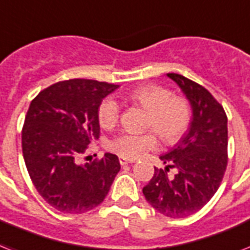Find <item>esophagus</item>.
<instances>
[{"label":"esophagus","mask_w":250,"mask_h":250,"mask_svg":"<svg viewBox=\"0 0 250 250\" xmlns=\"http://www.w3.org/2000/svg\"><path fill=\"white\" fill-rule=\"evenodd\" d=\"M135 160L133 159H128V158H125V157H119V163L122 166H125V164H129V163H133Z\"/></svg>","instance_id":"1"}]
</instances>
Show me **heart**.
<instances>
[{
	"label": "heart",
	"instance_id": "heart-1",
	"mask_svg": "<svg viewBox=\"0 0 250 250\" xmlns=\"http://www.w3.org/2000/svg\"><path fill=\"white\" fill-rule=\"evenodd\" d=\"M127 99L149 110L146 127L157 132L164 143L173 144L181 139L191 121V107L184 97L173 96L166 87L144 84L131 90ZM121 107L113 97H106L99 106L97 119L104 129H111L118 123ZM155 132L145 133L122 132L111 139L107 149L121 157L136 159L147 150L157 147Z\"/></svg>",
	"mask_w": 250,
	"mask_h": 250
}]
</instances>
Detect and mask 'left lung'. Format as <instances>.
I'll list each match as a JSON object with an SVG mask.
<instances>
[{"label":"left lung","instance_id":"8db88e82","mask_svg":"<svg viewBox=\"0 0 250 250\" xmlns=\"http://www.w3.org/2000/svg\"><path fill=\"white\" fill-rule=\"evenodd\" d=\"M167 77L177 83L191 105L188 132L168 153L160 155L166 168H155L143 188L154 209L182 218L198 212L220 188L227 167V117L222 105L208 90L176 73ZM176 169L174 176L167 174Z\"/></svg>","mask_w":250,"mask_h":250}]
</instances>
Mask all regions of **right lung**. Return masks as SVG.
Masks as SVG:
<instances>
[{
  "instance_id": "1",
  "label": "right lung",
  "mask_w": 250,
  "mask_h": 250,
  "mask_svg": "<svg viewBox=\"0 0 250 250\" xmlns=\"http://www.w3.org/2000/svg\"><path fill=\"white\" fill-rule=\"evenodd\" d=\"M119 86L69 79L41 91L29 105L21 132L26 169L40 195L55 209L79 214L103 203L121 169L117 155L81 164L99 139L97 110Z\"/></svg>"
}]
</instances>
